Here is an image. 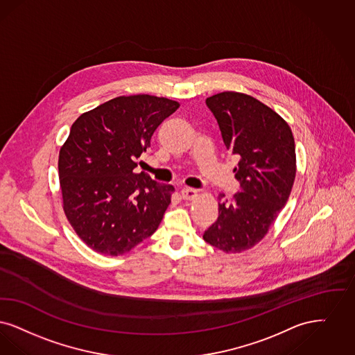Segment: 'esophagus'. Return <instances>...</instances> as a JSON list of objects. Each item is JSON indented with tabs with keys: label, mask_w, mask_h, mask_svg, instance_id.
I'll use <instances>...</instances> for the list:
<instances>
[{
	"label": "esophagus",
	"mask_w": 355,
	"mask_h": 355,
	"mask_svg": "<svg viewBox=\"0 0 355 355\" xmlns=\"http://www.w3.org/2000/svg\"><path fill=\"white\" fill-rule=\"evenodd\" d=\"M180 195H182V198L184 200H192V199H195L198 196V191L193 189V188H183L180 191Z\"/></svg>",
	"instance_id": "obj_1"
}]
</instances>
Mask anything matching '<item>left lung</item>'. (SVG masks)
Instances as JSON below:
<instances>
[{"mask_svg":"<svg viewBox=\"0 0 355 355\" xmlns=\"http://www.w3.org/2000/svg\"><path fill=\"white\" fill-rule=\"evenodd\" d=\"M216 118L227 150L237 155L240 192L218 195V217L202 239L227 253L260 243L286 204L295 178V146L288 123L256 98L216 94L205 101Z\"/></svg>","mask_w":355,"mask_h":355,"instance_id":"8db88e82","label":"left lung"}]
</instances>
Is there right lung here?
<instances>
[{
	"instance_id": "add662e5",
	"label": "right lung",
	"mask_w": 355,
	"mask_h": 355,
	"mask_svg": "<svg viewBox=\"0 0 355 355\" xmlns=\"http://www.w3.org/2000/svg\"><path fill=\"white\" fill-rule=\"evenodd\" d=\"M178 107L147 94L118 96L71 125L58 160L63 211L94 250L123 254L157 230L173 187L134 168L155 130Z\"/></svg>"
}]
</instances>
